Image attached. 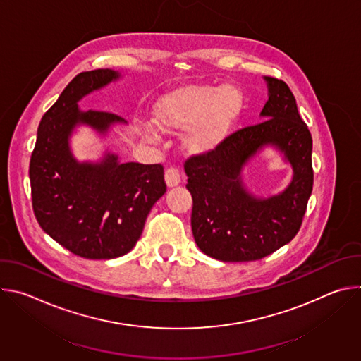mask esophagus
Segmentation results:
<instances>
[{
  "label": "esophagus",
  "mask_w": 361,
  "mask_h": 361,
  "mask_svg": "<svg viewBox=\"0 0 361 361\" xmlns=\"http://www.w3.org/2000/svg\"><path fill=\"white\" fill-rule=\"evenodd\" d=\"M166 183L169 187H176L181 183V174L177 167H169L166 170Z\"/></svg>",
  "instance_id": "obj_1"
}]
</instances>
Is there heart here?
<instances>
[{
  "label": "heart",
  "mask_w": 361,
  "mask_h": 361,
  "mask_svg": "<svg viewBox=\"0 0 361 361\" xmlns=\"http://www.w3.org/2000/svg\"><path fill=\"white\" fill-rule=\"evenodd\" d=\"M243 111L235 85L190 84L161 97L152 107V121L163 131L187 130L191 152H212L228 138Z\"/></svg>",
  "instance_id": "1"
}]
</instances>
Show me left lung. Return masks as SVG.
<instances>
[{"instance_id":"left-lung-1","label":"left lung","mask_w":361,"mask_h":361,"mask_svg":"<svg viewBox=\"0 0 361 361\" xmlns=\"http://www.w3.org/2000/svg\"><path fill=\"white\" fill-rule=\"evenodd\" d=\"M266 81V120L233 133L217 149L191 156L184 164L194 240L204 254L226 263L260 260L290 243L313 190L312 134L288 85L274 77ZM269 143L285 152L295 177L281 195L255 199L242 187L239 174L247 159Z\"/></svg>"}]
</instances>
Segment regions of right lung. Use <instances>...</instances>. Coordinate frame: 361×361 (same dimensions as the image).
Wrapping results in <instances>:
<instances>
[{
	"mask_svg": "<svg viewBox=\"0 0 361 361\" xmlns=\"http://www.w3.org/2000/svg\"><path fill=\"white\" fill-rule=\"evenodd\" d=\"M120 75L113 70L77 74L41 118L30 160L32 210L41 228L73 254L109 260L138 241L151 207L167 190L161 164L118 163L114 154L99 164L77 163L68 137L77 124L106 133L121 117L77 107L88 92Z\"/></svg>",
	"mask_w": 361,
	"mask_h": 361,
	"instance_id": "obj_1",
	"label": "right lung"
}]
</instances>
